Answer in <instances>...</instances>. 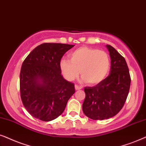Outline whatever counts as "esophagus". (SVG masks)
<instances>
[{
	"label": "esophagus",
	"instance_id": "1",
	"mask_svg": "<svg viewBox=\"0 0 146 146\" xmlns=\"http://www.w3.org/2000/svg\"><path fill=\"white\" fill-rule=\"evenodd\" d=\"M75 90H79V89H82V87H81V86H79V85H75Z\"/></svg>",
	"mask_w": 146,
	"mask_h": 146
}]
</instances>
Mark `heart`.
I'll return each mask as SVG.
<instances>
[{
  "mask_svg": "<svg viewBox=\"0 0 146 146\" xmlns=\"http://www.w3.org/2000/svg\"><path fill=\"white\" fill-rule=\"evenodd\" d=\"M70 60L62 59L60 68L68 81L77 78L80 71L82 80L90 85L100 83L107 76L110 68V59L103 50L89 47H81L70 54Z\"/></svg>",
  "mask_w": 146,
  "mask_h": 146,
  "instance_id": "obj_1",
  "label": "heart"
}]
</instances>
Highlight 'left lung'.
Segmentation results:
<instances>
[{"label": "left lung", "mask_w": 146, "mask_h": 146, "mask_svg": "<svg viewBox=\"0 0 146 146\" xmlns=\"http://www.w3.org/2000/svg\"><path fill=\"white\" fill-rule=\"evenodd\" d=\"M111 58L110 75L94 87H85L82 109L90 119L103 120L117 115L125 104L131 83L125 60L115 48L106 44Z\"/></svg>", "instance_id": "obj_1"}]
</instances>
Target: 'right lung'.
<instances>
[{"label": "right lung", "instance_id": "right-lung-1", "mask_svg": "<svg viewBox=\"0 0 146 146\" xmlns=\"http://www.w3.org/2000/svg\"><path fill=\"white\" fill-rule=\"evenodd\" d=\"M75 45L43 43L29 53L21 66L20 91L25 108L33 117L50 121L61 115L75 86L61 75L60 61Z\"/></svg>", "mask_w": 146, "mask_h": 146}]
</instances>
